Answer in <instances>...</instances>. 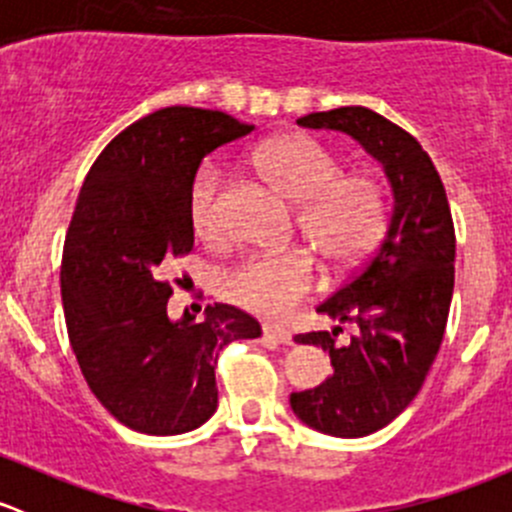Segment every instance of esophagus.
I'll use <instances>...</instances> for the list:
<instances>
[{
  "instance_id": "obj_1",
  "label": "esophagus",
  "mask_w": 512,
  "mask_h": 512,
  "mask_svg": "<svg viewBox=\"0 0 512 512\" xmlns=\"http://www.w3.org/2000/svg\"><path fill=\"white\" fill-rule=\"evenodd\" d=\"M262 337L270 339L277 344H289L292 342V334L285 327H277V324H262Z\"/></svg>"
}]
</instances>
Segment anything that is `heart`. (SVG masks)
<instances>
[{"label":"heart","instance_id":"obj_1","mask_svg":"<svg viewBox=\"0 0 512 512\" xmlns=\"http://www.w3.org/2000/svg\"><path fill=\"white\" fill-rule=\"evenodd\" d=\"M252 168L275 193L297 205L294 225L324 265L347 272L376 247L389 220V195L374 173H342V158L307 133L270 138L252 153ZM225 170L220 160L200 163L188 188V218L195 235H223ZM317 282L309 250L257 252L242 257L220 280L225 299L260 317H285Z\"/></svg>","mask_w":512,"mask_h":512}]
</instances>
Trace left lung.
<instances>
[{
    "label": "left lung",
    "instance_id": "left-lung-1",
    "mask_svg": "<svg viewBox=\"0 0 512 512\" xmlns=\"http://www.w3.org/2000/svg\"><path fill=\"white\" fill-rule=\"evenodd\" d=\"M297 123L349 133L384 163L394 188V213L381 245L317 307L339 322H356L359 334L347 347H334L342 327L294 337L329 352L334 369L317 389L289 396L294 414L332 436H369L416 399L441 349L456 280L451 205L431 156L381 113L342 106Z\"/></svg>",
    "mask_w": 512,
    "mask_h": 512
}]
</instances>
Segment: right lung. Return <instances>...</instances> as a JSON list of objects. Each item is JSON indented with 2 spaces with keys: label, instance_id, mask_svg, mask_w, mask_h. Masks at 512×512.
<instances>
[{
  "label": "right lung",
  "instance_id": "obj_1",
  "mask_svg": "<svg viewBox=\"0 0 512 512\" xmlns=\"http://www.w3.org/2000/svg\"><path fill=\"white\" fill-rule=\"evenodd\" d=\"M252 131L223 111L160 108L103 148L79 190L61 255L66 329L89 389L133 431L170 436L208 421L220 352L262 334L218 302L203 322L188 312L170 322L163 275L193 250L188 188L200 160Z\"/></svg>",
  "mask_w": 512,
  "mask_h": 512
}]
</instances>
